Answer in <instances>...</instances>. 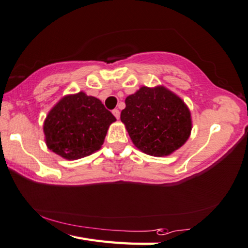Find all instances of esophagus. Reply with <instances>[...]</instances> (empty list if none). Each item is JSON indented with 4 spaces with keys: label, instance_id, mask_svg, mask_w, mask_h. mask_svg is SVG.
<instances>
[{
    "label": "esophagus",
    "instance_id": "obj_1",
    "mask_svg": "<svg viewBox=\"0 0 248 248\" xmlns=\"http://www.w3.org/2000/svg\"><path fill=\"white\" fill-rule=\"evenodd\" d=\"M112 114H114V116L116 117L117 119H119V117H120V111H119L118 109H114V110H112Z\"/></svg>",
    "mask_w": 248,
    "mask_h": 248
}]
</instances>
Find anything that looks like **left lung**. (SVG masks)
Listing matches in <instances>:
<instances>
[{"label":"left lung","instance_id":"8db88e82","mask_svg":"<svg viewBox=\"0 0 248 248\" xmlns=\"http://www.w3.org/2000/svg\"><path fill=\"white\" fill-rule=\"evenodd\" d=\"M132 142L152 156H167L190 137L191 114L179 96L164 87H142L125 98L120 114Z\"/></svg>","mask_w":248,"mask_h":248}]
</instances>
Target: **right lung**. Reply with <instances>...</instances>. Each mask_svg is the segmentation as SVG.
<instances>
[{"label":"right lung","mask_w":248,"mask_h":248,"mask_svg":"<svg viewBox=\"0 0 248 248\" xmlns=\"http://www.w3.org/2000/svg\"><path fill=\"white\" fill-rule=\"evenodd\" d=\"M115 116L102 102L83 92L62 97L44 121L47 147L66 159H79L100 150Z\"/></svg>","instance_id":"obj_1"}]
</instances>
